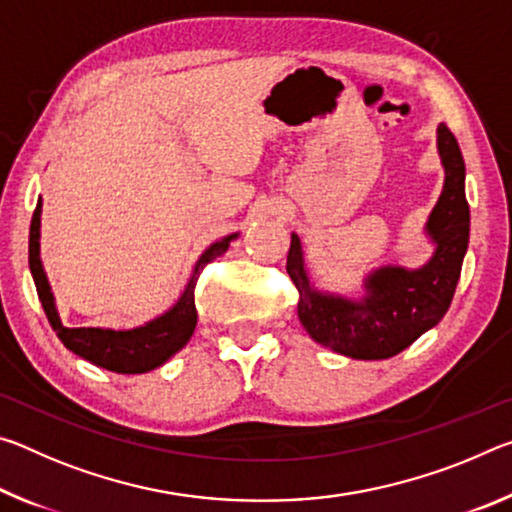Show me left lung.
<instances>
[{
  "instance_id": "1",
  "label": "left lung",
  "mask_w": 512,
  "mask_h": 512,
  "mask_svg": "<svg viewBox=\"0 0 512 512\" xmlns=\"http://www.w3.org/2000/svg\"><path fill=\"white\" fill-rule=\"evenodd\" d=\"M438 153L445 187L427 221L436 253L418 271L379 268L366 280V298L352 302L320 293L309 284L298 235H291L287 273L300 293L298 318L309 336L352 359H388L427 332L452 305L470 239L465 162L454 133L438 126Z\"/></svg>"
}]
</instances>
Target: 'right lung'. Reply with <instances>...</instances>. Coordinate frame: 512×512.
I'll return each mask as SVG.
<instances>
[{
    "label": "right lung",
    "mask_w": 512,
    "mask_h": 512,
    "mask_svg": "<svg viewBox=\"0 0 512 512\" xmlns=\"http://www.w3.org/2000/svg\"><path fill=\"white\" fill-rule=\"evenodd\" d=\"M40 210L42 201H38L31 219L29 268L33 282H36L42 309H45V314L49 318V325L54 327L56 336L67 350H72L74 354H79L81 359L90 361L99 368H106L110 372H119V375H140V372H149L162 366V363L171 359L178 350L185 348L187 341L192 339L198 318L194 302L198 275H201L203 268L210 264L212 259L228 250L230 241L237 235L225 237L207 248L201 259H198L192 280H189L180 300L167 311V314L151 320V323H146L144 327L128 329V332H115V329L101 327H65L58 318L54 296H51L45 268H42L40 262Z\"/></svg>",
    "instance_id": "right-lung-1"
}]
</instances>
